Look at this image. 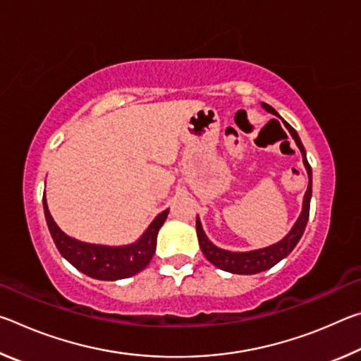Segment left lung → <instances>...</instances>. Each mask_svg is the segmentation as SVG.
Wrapping results in <instances>:
<instances>
[{
	"instance_id": "left-lung-1",
	"label": "left lung",
	"mask_w": 361,
	"mask_h": 361,
	"mask_svg": "<svg viewBox=\"0 0 361 361\" xmlns=\"http://www.w3.org/2000/svg\"><path fill=\"white\" fill-rule=\"evenodd\" d=\"M262 108H264L269 113L279 116L276 109H274L271 105H267V103H262ZM285 126H286V129L290 130L291 137L295 138L298 148L301 149L304 166H305V169H307V175H309V186H307V191H305V195H304V205H302L301 215H299L296 224L293 226L291 232L285 237L283 240H280L279 243H276V245H272V247L255 250V252H247V253L226 252V250H221V248L213 245V243L207 239L205 232L202 229V226H200V221L197 218V221H195V231H197L199 245H200V248H202V253L205 255V258L209 259L213 266L223 269V271H226V272L252 276V274L267 271V269L276 266L280 259H283L285 256H288L304 234L305 224H307V219H309L310 197H312V169H310V166H309L307 157H305V149L301 143V140H299V137H298L296 130L293 129L290 124H286V122H285Z\"/></svg>"
}]
</instances>
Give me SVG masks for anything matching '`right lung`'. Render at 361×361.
<instances>
[{"label": "right lung", "instance_id": "right-lung-1", "mask_svg": "<svg viewBox=\"0 0 361 361\" xmlns=\"http://www.w3.org/2000/svg\"><path fill=\"white\" fill-rule=\"evenodd\" d=\"M42 204H44L49 231L60 255L70 261L78 271L97 280H121L143 271L156 252L157 232L169 215V210L162 212L137 243L127 247H103L78 242L63 234L47 210L46 197L42 199Z\"/></svg>", "mask_w": 361, "mask_h": 361}]
</instances>
